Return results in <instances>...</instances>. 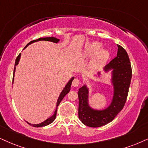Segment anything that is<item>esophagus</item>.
<instances>
[{
	"label": "esophagus",
	"mask_w": 148,
	"mask_h": 148,
	"mask_svg": "<svg viewBox=\"0 0 148 148\" xmlns=\"http://www.w3.org/2000/svg\"><path fill=\"white\" fill-rule=\"evenodd\" d=\"M80 84H81V81H80L79 79H77V78H75V79H74L73 81L72 85L74 87H77L80 85Z\"/></svg>",
	"instance_id": "esophagus-1"
}]
</instances>
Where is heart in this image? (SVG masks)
Instances as JSON below:
<instances>
[{
	"instance_id": "1",
	"label": "heart",
	"mask_w": 148,
	"mask_h": 148,
	"mask_svg": "<svg viewBox=\"0 0 148 148\" xmlns=\"http://www.w3.org/2000/svg\"><path fill=\"white\" fill-rule=\"evenodd\" d=\"M102 44L99 42H93L86 47L84 52V58H90L94 56L93 59L90 62V67L93 69H99L101 68L106 63L107 60L110 57V53L106 49H101Z\"/></svg>"
}]
</instances>
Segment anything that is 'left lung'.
Wrapping results in <instances>:
<instances>
[{
    "mask_svg": "<svg viewBox=\"0 0 148 148\" xmlns=\"http://www.w3.org/2000/svg\"><path fill=\"white\" fill-rule=\"evenodd\" d=\"M117 47L116 57L104 68L106 72L112 69L114 96L110 105L105 110H94L88 105V90L86 86H83L78 91V116L87 126L98 127L110 123L123 109L126 101L132 78V68L126 51L120 45H117Z\"/></svg>",
    "mask_w": 148,
    "mask_h": 148,
    "instance_id": "1",
    "label": "left lung"
}]
</instances>
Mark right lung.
<instances>
[{"instance_id": "add662e5", "label": "right lung", "mask_w": 148, "mask_h": 148, "mask_svg": "<svg viewBox=\"0 0 148 148\" xmlns=\"http://www.w3.org/2000/svg\"><path fill=\"white\" fill-rule=\"evenodd\" d=\"M40 40H47V41H50V42H55V43H58V42H59L60 40L59 39H57L56 38H54V37H49V38H38V39L37 40H34L31 41L29 43H28L27 45L25 46V48H24V49H25L26 47L28 46V45H29L30 44H32L33 42H38V41H40ZM21 53H20L19 55L18 56V57L16 58V62H15V66H14V75H13V80H14V73H15V70H16V66L18 64V62H19L20 60V58H21ZM74 77H72L71 79H70V81L68 83H67V84L66 85V86L64 87V88L63 89V90L62 91L61 94L59 96V98H58V101H57V106H56V111L54 112V114L53 115L51 116V117H49V119H47V120H45V121H43L42 123H39V124H31V123H28L27 122V123L28 124H29L30 125H32V126L34 127H43V126H46V125L50 124V123H51L53 121H54L55 119H56V114H57V109H58V106H59L60 103L61 102L62 100L63 99V98L64 97V96L66 95L68 92L70 91V89H71V84H72V82L73 80Z\"/></svg>"}]
</instances>
